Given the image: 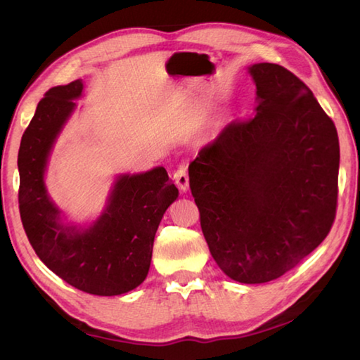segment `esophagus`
Returning <instances> with one entry per match:
<instances>
[{
  "instance_id": "esophagus-1",
  "label": "esophagus",
  "mask_w": 360,
  "mask_h": 360,
  "mask_svg": "<svg viewBox=\"0 0 360 360\" xmlns=\"http://www.w3.org/2000/svg\"><path fill=\"white\" fill-rule=\"evenodd\" d=\"M174 182L182 192H186L188 188V173L186 167H181L174 172Z\"/></svg>"
}]
</instances>
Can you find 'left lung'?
Listing matches in <instances>:
<instances>
[{"label":"left lung","mask_w":360,"mask_h":360,"mask_svg":"<svg viewBox=\"0 0 360 360\" xmlns=\"http://www.w3.org/2000/svg\"><path fill=\"white\" fill-rule=\"evenodd\" d=\"M255 115L235 120L188 165L210 252L229 278L273 281L330 231L340 144L308 85L275 63H255Z\"/></svg>","instance_id":"left-lung-1"}]
</instances>
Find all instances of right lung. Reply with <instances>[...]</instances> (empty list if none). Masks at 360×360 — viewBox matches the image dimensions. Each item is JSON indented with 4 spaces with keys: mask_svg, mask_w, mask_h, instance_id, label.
Instances as JSON below:
<instances>
[{
    "mask_svg": "<svg viewBox=\"0 0 360 360\" xmlns=\"http://www.w3.org/2000/svg\"><path fill=\"white\" fill-rule=\"evenodd\" d=\"M81 79L46 92L23 133L19 158V210L38 257L72 288L120 295L148 276L155 231L178 188L163 167L122 174L103 214L89 229L65 225L44 186L47 158L82 95Z\"/></svg>",
    "mask_w": 360,
    "mask_h": 360,
    "instance_id": "right-lung-1",
    "label": "right lung"
}]
</instances>
